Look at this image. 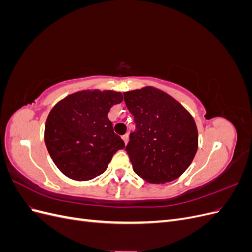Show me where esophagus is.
I'll list each match as a JSON object with an SVG mask.
<instances>
[{
	"label": "esophagus",
	"instance_id": "obj_1",
	"mask_svg": "<svg viewBox=\"0 0 252 252\" xmlns=\"http://www.w3.org/2000/svg\"><path fill=\"white\" fill-rule=\"evenodd\" d=\"M122 139H123V141L125 142V144L127 145V143H128V140H129V135L126 133V134H124L123 136H122Z\"/></svg>",
	"mask_w": 252,
	"mask_h": 252
}]
</instances>
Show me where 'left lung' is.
Masks as SVG:
<instances>
[{"instance_id": "obj_1", "label": "left lung", "mask_w": 252, "mask_h": 252, "mask_svg": "<svg viewBox=\"0 0 252 252\" xmlns=\"http://www.w3.org/2000/svg\"><path fill=\"white\" fill-rule=\"evenodd\" d=\"M124 101L135 123L126 146L133 171L152 184L178 179L197 150L192 117L173 97L157 88L124 93Z\"/></svg>"}]
</instances>
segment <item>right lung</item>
I'll use <instances>...</instances> for the list:
<instances>
[{"label":"right lung","mask_w":252,"mask_h":252,"mask_svg":"<svg viewBox=\"0 0 252 252\" xmlns=\"http://www.w3.org/2000/svg\"><path fill=\"white\" fill-rule=\"evenodd\" d=\"M122 101L123 95L116 91H81L51 109L45 125V144L53 163L66 177L93 180L125 147L108 119L112 106Z\"/></svg>","instance_id":"1"}]
</instances>
